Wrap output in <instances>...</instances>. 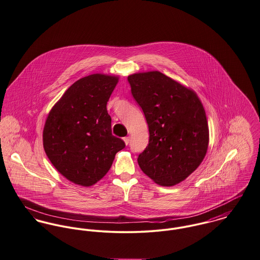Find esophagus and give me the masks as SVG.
Instances as JSON below:
<instances>
[{
	"label": "esophagus",
	"mask_w": 260,
	"mask_h": 260,
	"mask_svg": "<svg viewBox=\"0 0 260 260\" xmlns=\"http://www.w3.org/2000/svg\"><path fill=\"white\" fill-rule=\"evenodd\" d=\"M123 140H124L126 145H128V144H129V141H130V137H129V136H128V137H124V138H123Z\"/></svg>",
	"instance_id": "esophagus-1"
}]
</instances>
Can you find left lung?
Instances as JSON below:
<instances>
[{"mask_svg":"<svg viewBox=\"0 0 260 260\" xmlns=\"http://www.w3.org/2000/svg\"><path fill=\"white\" fill-rule=\"evenodd\" d=\"M128 81L150 134L138 164L156 184L177 185L207 154L209 126L204 106L193 90L160 71L134 73Z\"/></svg>","mask_w":260,"mask_h":260,"instance_id":"left-lung-1","label":"left lung"}]
</instances>
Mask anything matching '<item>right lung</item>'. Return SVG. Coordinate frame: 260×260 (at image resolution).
Instances as JSON below:
<instances>
[{
    "instance_id": "obj_1",
    "label": "right lung",
    "mask_w": 260,
    "mask_h": 260,
    "mask_svg": "<svg viewBox=\"0 0 260 260\" xmlns=\"http://www.w3.org/2000/svg\"><path fill=\"white\" fill-rule=\"evenodd\" d=\"M118 79L101 73L78 79L47 115L45 152L54 168L76 185L89 187L101 180L125 147L112 135L106 109Z\"/></svg>"
}]
</instances>
